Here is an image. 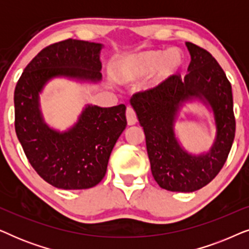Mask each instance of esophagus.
Listing matches in <instances>:
<instances>
[{
    "label": "esophagus",
    "mask_w": 249,
    "mask_h": 249,
    "mask_svg": "<svg viewBox=\"0 0 249 249\" xmlns=\"http://www.w3.org/2000/svg\"><path fill=\"white\" fill-rule=\"evenodd\" d=\"M125 117H127V122L129 125H134L137 122V115H136L134 108L128 107L127 111H125Z\"/></svg>",
    "instance_id": "esophagus-1"
}]
</instances>
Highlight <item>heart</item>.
<instances>
[{
    "instance_id": "1",
    "label": "heart",
    "mask_w": 249,
    "mask_h": 249,
    "mask_svg": "<svg viewBox=\"0 0 249 249\" xmlns=\"http://www.w3.org/2000/svg\"><path fill=\"white\" fill-rule=\"evenodd\" d=\"M183 64L185 56L178 49L148 50L127 60L118 77L122 81H132L152 73L147 86L149 89H158L175 78L181 71Z\"/></svg>"
}]
</instances>
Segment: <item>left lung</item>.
Wrapping results in <instances>:
<instances>
[{
    "label": "left lung",
    "mask_w": 249,
    "mask_h": 249,
    "mask_svg": "<svg viewBox=\"0 0 249 249\" xmlns=\"http://www.w3.org/2000/svg\"><path fill=\"white\" fill-rule=\"evenodd\" d=\"M188 73L176 76L158 89L132 95L130 104L144 129L152 175L163 189L192 193L210 183L227 161L236 132L231 85L211 53L187 42ZM199 100L213 111L216 139L210 151L188 153L175 136L179 108Z\"/></svg>",
    "instance_id": "left-lung-1"
}]
</instances>
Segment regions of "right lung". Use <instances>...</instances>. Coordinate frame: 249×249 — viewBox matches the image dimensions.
I'll return each mask as SVG.
<instances>
[{
  "mask_svg": "<svg viewBox=\"0 0 249 249\" xmlns=\"http://www.w3.org/2000/svg\"><path fill=\"white\" fill-rule=\"evenodd\" d=\"M103 45L66 39L45 47L25 68L15 89V127L23 152L35 171L56 188L87 189L107 173L108 159L125 129V105L88 104L66 131L44 120L39 94L54 78L98 83Z\"/></svg>",
  "mask_w": 249,
  "mask_h": 249,
  "instance_id": "right-lung-1",
  "label": "right lung"
}]
</instances>
